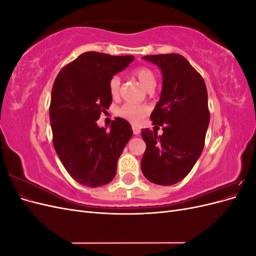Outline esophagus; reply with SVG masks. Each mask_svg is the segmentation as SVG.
<instances>
[{"label":"esophagus","instance_id":"34e87169","mask_svg":"<svg viewBox=\"0 0 256 256\" xmlns=\"http://www.w3.org/2000/svg\"><path fill=\"white\" fill-rule=\"evenodd\" d=\"M132 131H134V134H140V132H141V129L140 128H138V127H132Z\"/></svg>","mask_w":256,"mask_h":256}]
</instances>
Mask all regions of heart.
<instances>
[{
	"instance_id": "obj_1",
	"label": "heart",
	"mask_w": 256,
	"mask_h": 256,
	"mask_svg": "<svg viewBox=\"0 0 256 256\" xmlns=\"http://www.w3.org/2000/svg\"><path fill=\"white\" fill-rule=\"evenodd\" d=\"M134 76L142 83L143 86L150 90L156 86V76L148 67H140L134 72ZM120 78L118 76H113L109 81V92L112 98H118L120 94ZM148 108L142 104H125L122 106L118 114L120 118L127 120L129 122L138 125L140 124L145 116L148 113Z\"/></svg>"
}]
</instances>
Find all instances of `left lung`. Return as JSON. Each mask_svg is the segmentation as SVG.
<instances>
[{
    "label": "left lung",
    "mask_w": 256,
    "mask_h": 256,
    "mask_svg": "<svg viewBox=\"0 0 256 256\" xmlns=\"http://www.w3.org/2000/svg\"><path fill=\"white\" fill-rule=\"evenodd\" d=\"M142 58L161 69L160 100L150 114L152 125L164 134L142 129L146 150L141 161L150 182L171 186L187 176L200 158L209 125L205 82L180 54H157Z\"/></svg>",
    "instance_id": "obj_1"
}]
</instances>
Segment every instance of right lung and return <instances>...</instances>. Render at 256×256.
<instances>
[{"mask_svg":"<svg viewBox=\"0 0 256 256\" xmlns=\"http://www.w3.org/2000/svg\"><path fill=\"white\" fill-rule=\"evenodd\" d=\"M134 60L85 52L62 69L53 83L49 114L54 150L68 174L86 187L113 180L132 136L126 120L116 118L109 131L99 128L97 120L112 104L110 79Z\"/></svg>","mask_w":256,"mask_h":256,"instance_id":"right-lung-1","label":"right lung"}]
</instances>
